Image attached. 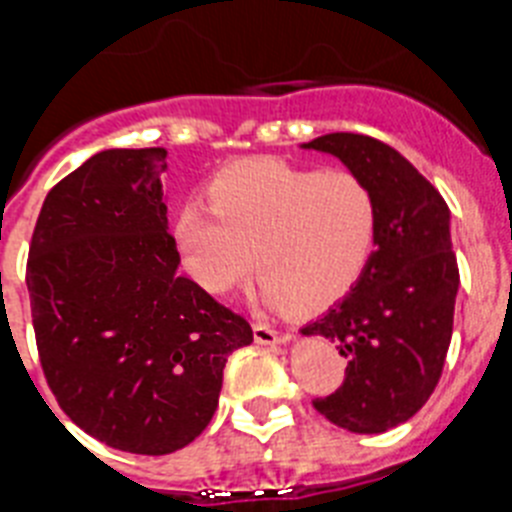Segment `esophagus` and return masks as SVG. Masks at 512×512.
<instances>
[{
  "mask_svg": "<svg viewBox=\"0 0 512 512\" xmlns=\"http://www.w3.org/2000/svg\"><path fill=\"white\" fill-rule=\"evenodd\" d=\"M253 338H256V343H264V346H282V343H287L292 336H289L287 330H277L271 328V325L256 323L253 325Z\"/></svg>",
  "mask_w": 512,
  "mask_h": 512,
  "instance_id": "1",
  "label": "esophagus"
}]
</instances>
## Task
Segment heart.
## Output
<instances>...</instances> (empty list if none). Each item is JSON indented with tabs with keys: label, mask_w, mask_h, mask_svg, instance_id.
Masks as SVG:
<instances>
[{
	"label": "heart",
	"mask_w": 512,
	"mask_h": 512,
	"mask_svg": "<svg viewBox=\"0 0 512 512\" xmlns=\"http://www.w3.org/2000/svg\"><path fill=\"white\" fill-rule=\"evenodd\" d=\"M210 207L189 202L176 243L202 287L228 295L259 266L264 310H320L364 277L379 233V205L361 176L282 158H248L210 182Z\"/></svg>",
	"instance_id": "heart-1"
}]
</instances>
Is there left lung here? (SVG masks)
Wrapping results in <instances>:
<instances>
[{
    "mask_svg": "<svg viewBox=\"0 0 512 512\" xmlns=\"http://www.w3.org/2000/svg\"><path fill=\"white\" fill-rule=\"evenodd\" d=\"M302 148L336 156L379 205L377 248L364 277L300 330L330 338L346 356L341 387L312 405L338 428L384 433L428 402L449 351L459 292L449 205L382 140L328 133Z\"/></svg>",
    "mask_w": 512,
    "mask_h": 512,
    "instance_id": "left-lung-1",
    "label": "left lung"
}]
</instances>
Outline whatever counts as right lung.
Instances as JSON below:
<instances>
[{"instance_id": "1", "label": "right lung", "mask_w": 512, "mask_h": 512, "mask_svg": "<svg viewBox=\"0 0 512 512\" xmlns=\"http://www.w3.org/2000/svg\"><path fill=\"white\" fill-rule=\"evenodd\" d=\"M166 148H107L48 192L27 292L40 364L79 428L128 454L200 436L223 369L251 346L241 315L179 274L166 220Z\"/></svg>"}]
</instances>
